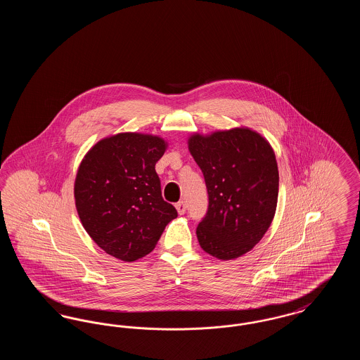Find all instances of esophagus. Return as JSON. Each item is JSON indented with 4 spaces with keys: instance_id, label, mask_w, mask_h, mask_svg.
<instances>
[{
    "instance_id": "esophagus-1",
    "label": "esophagus",
    "mask_w": 360,
    "mask_h": 360,
    "mask_svg": "<svg viewBox=\"0 0 360 360\" xmlns=\"http://www.w3.org/2000/svg\"><path fill=\"white\" fill-rule=\"evenodd\" d=\"M175 207H176V210H178V213H179V214H185V213H186V204H185L184 201L176 202V204H175Z\"/></svg>"
}]
</instances>
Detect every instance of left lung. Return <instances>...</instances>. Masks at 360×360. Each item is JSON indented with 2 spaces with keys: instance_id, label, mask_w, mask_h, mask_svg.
I'll list each match as a JSON object with an SVG mask.
<instances>
[{
  "instance_id": "obj_1",
  "label": "left lung",
  "mask_w": 360,
  "mask_h": 360,
  "mask_svg": "<svg viewBox=\"0 0 360 360\" xmlns=\"http://www.w3.org/2000/svg\"><path fill=\"white\" fill-rule=\"evenodd\" d=\"M205 178L209 205L197 226L201 248L231 260L251 251L274 219L279 174L270 143L250 128L188 137Z\"/></svg>"
}]
</instances>
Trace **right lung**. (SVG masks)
I'll return each instance as SVG.
<instances>
[{
	"mask_svg": "<svg viewBox=\"0 0 360 360\" xmlns=\"http://www.w3.org/2000/svg\"><path fill=\"white\" fill-rule=\"evenodd\" d=\"M166 148L162 137L125 132L100 140L82 159L74 184L77 212L106 254L124 262L146 257L178 216L155 172Z\"/></svg>",
	"mask_w": 360,
	"mask_h": 360,
	"instance_id": "1",
	"label": "right lung"
}]
</instances>
